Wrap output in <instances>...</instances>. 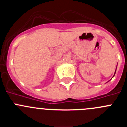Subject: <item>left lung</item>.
Returning a JSON list of instances; mask_svg holds the SVG:
<instances>
[{"mask_svg":"<svg viewBox=\"0 0 127 127\" xmlns=\"http://www.w3.org/2000/svg\"><path fill=\"white\" fill-rule=\"evenodd\" d=\"M116 70H115V72H114V76H113V77H114V75H115V73H116ZM113 77H112V78H113Z\"/></svg>","mask_w":127,"mask_h":127,"instance_id":"8db88e82","label":"left lung"}]
</instances>
